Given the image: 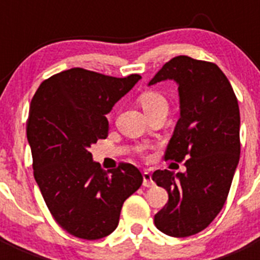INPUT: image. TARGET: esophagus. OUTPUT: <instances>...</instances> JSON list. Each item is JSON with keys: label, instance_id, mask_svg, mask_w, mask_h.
Returning a JSON list of instances; mask_svg holds the SVG:
<instances>
[{"label": "esophagus", "instance_id": "esophagus-1", "mask_svg": "<svg viewBox=\"0 0 260 260\" xmlns=\"http://www.w3.org/2000/svg\"><path fill=\"white\" fill-rule=\"evenodd\" d=\"M143 186H146V187H151V186H153L152 176H151L150 172H143Z\"/></svg>", "mask_w": 260, "mask_h": 260}]
</instances>
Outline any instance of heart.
Segmentation results:
<instances>
[{
    "instance_id": "b5f03b06",
    "label": "heart",
    "mask_w": 260,
    "mask_h": 260,
    "mask_svg": "<svg viewBox=\"0 0 260 260\" xmlns=\"http://www.w3.org/2000/svg\"><path fill=\"white\" fill-rule=\"evenodd\" d=\"M139 103H141L142 108H143L144 113L148 112V110L153 109V108L158 107V105L167 104L164 96H161L157 92H152V91L151 92H144L143 95H141Z\"/></svg>"
}]
</instances>
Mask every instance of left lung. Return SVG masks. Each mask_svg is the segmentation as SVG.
Instances as JSON below:
<instances>
[{
	"label": "left lung",
	"mask_w": 260,
	"mask_h": 260,
	"mask_svg": "<svg viewBox=\"0 0 260 260\" xmlns=\"http://www.w3.org/2000/svg\"><path fill=\"white\" fill-rule=\"evenodd\" d=\"M164 80L176 82L180 96V119L165 158L187 161L185 173H153L169 195L155 225L171 237H189L207 228L226 201L240 161V108L228 78L211 62L174 57L148 86Z\"/></svg>",
	"instance_id": "1"
}]
</instances>
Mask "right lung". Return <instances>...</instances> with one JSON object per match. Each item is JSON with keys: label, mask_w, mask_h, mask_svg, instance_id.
<instances>
[{"label": "right lung", "mask_w": 260, "mask_h": 260, "mask_svg": "<svg viewBox=\"0 0 260 260\" xmlns=\"http://www.w3.org/2000/svg\"><path fill=\"white\" fill-rule=\"evenodd\" d=\"M141 78L74 68L44 80L32 99L27 141L34 176L53 217L75 237L109 236L118 225L123 202L143 182L134 165L121 162L104 171L89 152L108 137L105 116Z\"/></svg>", "instance_id": "add662e5"}]
</instances>
